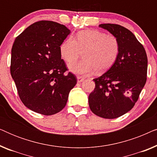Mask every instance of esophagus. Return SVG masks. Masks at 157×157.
<instances>
[{"label":"esophagus","mask_w":157,"mask_h":157,"mask_svg":"<svg viewBox=\"0 0 157 157\" xmlns=\"http://www.w3.org/2000/svg\"><path fill=\"white\" fill-rule=\"evenodd\" d=\"M85 78H83V77L81 76H77V81H78V83H81L82 82V81L84 80Z\"/></svg>","instance_id":"34e87169"}]
</instances>
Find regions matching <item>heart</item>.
I'll return each instance as SVG.
<instances>
[{
	"mask_svg": "<svg viewBox=\"0 0 157 157\" xmlns=\"http://www.w3.org/2000/svg\"><path fill=\"white\" fill-rule=\"evenodd\" d=\"M83 52V59L69 65L72 72L87 75L108 70L117 61L120 52V41L117 36L98 30H84L69 37L60 46L61 56L66 63L76 61Z\"/></svg>",
	"mask_w": 157,
	"mask_h": 157,
	"instance_id": "heart-1",
	"label": "heart"
}]
</instances>
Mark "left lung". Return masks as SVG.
<instances>
[{
    "label": "left lung",
    "instance_id": "8db88e82",
    "mask_svg": "<svg viewBox=\"0 0 157 157\" xmlns=\"http://www.w3.org/2000/svg\"><path fill=\"white\" fill-rule=\"evenodd\" d=\"M100 28L117 36L120 52L112 66L94 79L95 89L89 96L92 112L104 119H116L129 111L147 82V56L143 45L126 28L104 23Z\"/></svg>",
    "mask_w": 157,
    "mask_h": 157
}]
</instances>
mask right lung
<instances>
[{
    "label": "right lung",
    "instance_id": "right-lung-1",
    "mask_svg": "<svg viewBox=\"0 0 157 157\" xmlns=\"http://www.w3.org/2000/svg\"><path fill=\"white\" fill-rule=\"evenodd\" d=\"M71 33L51 21L33 23L16 37L11 49L10 74L21 101L43 115H53L66 105L76 84L61 59L60 46Z\"/></svg>",
    "mask_w": 157,
    "mask_h": 157
}]
</instances>
